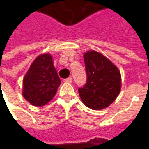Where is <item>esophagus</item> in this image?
<instances>
[{
	"label": "esophagus",
	"mask_w": 149,
	"mask_h": 149,
	"mask_svg": "<svg viewBox=\"0 0 149 149\" xmlns=\"http://www.w3.org/2000/svg\"><path fill=\"white\" fill-rule=\"evenodd\" d=\"M64 81H65V83H72V79L71 77H68V78H67V79H65V80H64Z\"/></svg>",
	"instance_id": "obj_1"
}]
</instances>
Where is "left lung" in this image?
Listing matches in <instances>:
<instances>
[{
  "mask_svg": "<svg viewBox=\"0 0 149 149\" xmlns=\"http://www.w3.org/2000/svg\"><path fill=\"white\" fill-rule=\"evenodd\" d=\"M87 83L79 88L82 102L93 110L104 109L117 98L121 89V75L109 59L95 50L84 53Z\"/></svg>",
  "mask_w": 149,
  "mask_h": 149,
  "instance_id": "left-lung-1",
  "label": "left lung"
}]
</instances>
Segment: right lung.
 I'll return each instance as SVG.
<instances>
[{
    "label": "right lung",
    "instance_id": "right-lung-1",
    "mask_svg": "<svg viewBox=\"0 0 149 149\" xmlns=\"http://www.w3.org/2000/svg\"><path fill=\"white\" fill-rule=\"evenodd\" d=\"M61 84L50 53H42L31 64L23 78L22 95L36 107L45 106L55 97Z\"/></svg>",
    "mask_w": 149,
    "mask_h": 149
}]
</instances>
